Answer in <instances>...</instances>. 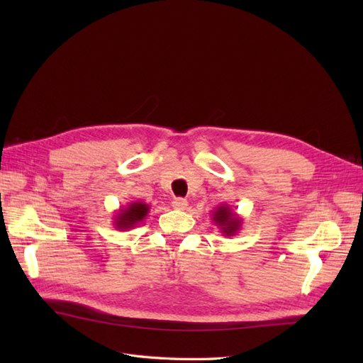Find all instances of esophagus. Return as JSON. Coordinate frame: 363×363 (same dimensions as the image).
<instances>
[{
  "label": "esophagus",
  "instance_id": "1",
  "mask_svg": "<svg viewBox=\"0 0 363 363\" xmlns=\"http://www.w3.org/2000/svg\"><path fill=\"white\" fill-rule=\"evenodd\" d=\"M172 207L174 208H177V211H184L186 207H188V200H184V199H174L172 200Z\"/></svg>",
  "mask_w": 363,
  "mask_h": 363
}]
</instances>
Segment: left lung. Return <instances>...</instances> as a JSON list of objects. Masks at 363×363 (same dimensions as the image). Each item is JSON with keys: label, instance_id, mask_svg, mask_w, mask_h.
<instances>
[{"label": "left lung", "instance_id": "8db88e82", "mask_svg": "<svg viewBox=\"0 0 363 363\" xmlns=\"http://www.w3.org/2000/svg\"><path fill=\"white\" fill-rule=\"evenodd\" d=\"M212 221L224 236H235L242 228V218L235 213L228 204L216 207L212 212Z\"/></svg>", "mask_w": 363, "mask_h": 363}]
</instances>
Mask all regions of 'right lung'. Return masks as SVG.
Wrapping results in <instances>:
<instances>
[{"mask_svg":"<svg viewBox=\"0 0 363 363\" xmlns=\"http://www.w3.org/2000/svg\"><path fill=\"white\" fill-rule=\"evenodd\" d=\"M150 212V206L142 201H131L125 207H119L116 215H113V225L119 232H127L135 228L145 219Z\"/></svg>","mask_w":363,"mask_h":363,"instance_id":"1","label":"right lung"}]
</instances>
